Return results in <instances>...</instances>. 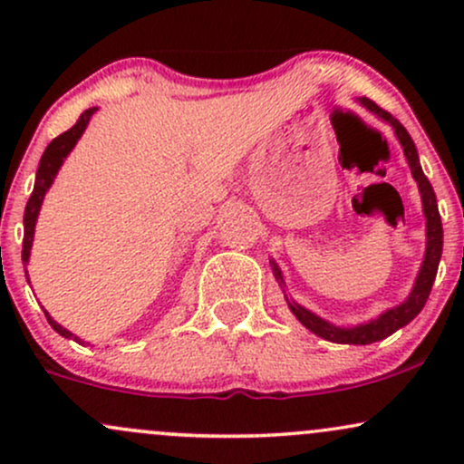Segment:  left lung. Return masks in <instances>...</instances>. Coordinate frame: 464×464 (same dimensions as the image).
I'll return each mask as SVG.
<instances>
[{"mask_svg": "<svg viewBox=\"0 0 464 464\" xmlns=\"http://www.w3.org/2000/svg\"><path fill=\"white\" fill-rule=\"evenodd\" d=\"M360 104H364L371 113H375L377 117H382V120L388 121V124L392 126V130H395L399 143H401L410 169H412V177L419 185L420 200H423L425 225H428V231H425V236H428V244H425L423 264H420L419 276H417V281H414V287H412V292H410L408 299L403 301L401 305L391 307V310L380 314L375 321H369L364 324H355V327H335V324L327 323L324 318L316 316L314 312L305 310V307L299 305V303L285 299L287 307H290L292 314L299 318L303 327H307L312 334L329 340V343H338V344H371V343H377V340L388 338V335L395 334L397 329L406 327V324L412 321V318L417 316L420 310H423L425 301H428L430 292H432L436 270H439V262H440V253H443V225H440L436 194H434L432 185H430V180L425 179L423 169H420L419 154H417V148H414L412 137H410L408 130L399 124V120H395V117L388 113V111L380 109V106L372 102V100L362 98ZM270 264H273V273L276 276V281H281V284H284V276H281L279 266H276L275 262H270Z\"/></svg>", "mask_w": 464, "mask_h": 464, "instance_id": "obj_1", "label": "left lung"}]
</instances>
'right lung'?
Listing matches in <instances>:
<instances>
[{
	"mask_svg": "<svg viewBox=\"0 0 464 464\" xmlns=\"http://www.w3.org/2000/svg\"><path fill=\"white\" fill-rule=\"evenodd\" d=\"M95 111H98L95 106L93 109L84 111L72 129L65 130L63 135H58L56 140L50 141V146L45 148L44 157H41L39 169H36V179H34V189H32V196H30L28 205H25V214H24V250H21V262L24 264H28V259H30V248H32V239H34L36 218H39L41 205H44L47 189L52 188V183H54V179H56L58 169H61L63 161H65L67 154L73 150V146H76L80 135H82L84 129H87L89 120H92V115L95 113ZM25 276H28V270H25ZM45 316H47V323L52 324V329H54V332L65 335V338H73L76 343H82L78 335H73L72 332H67L65 327H61V324H58L47 312H45Z\"/></svg>",
	"mask_w": 464,
	"mask_h": 464,
	"instance_id": "right-lung-1",
	"label": "right lung"
}]
</instances>
